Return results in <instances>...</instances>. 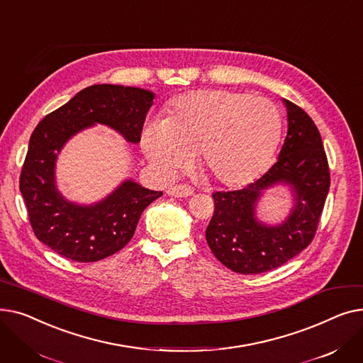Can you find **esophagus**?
I'll list each match as a JSON object with an SVG mask.
<instances>
[{"mask_svg":"<svg viewBox=\"0 0 363 363\" xmlns=\"http://www.w3.org/2000/svg\"><path fill=\"white\" fill-rule=\"evenodd\" d=\"M167 194L174 196V197H189L194 194V188H191L186 184H179V185H172L167 188Z\"/></svg>","mask_w":363,"mask_h":363,"instance_id":"1","label":"esophagus"}]
</instances>
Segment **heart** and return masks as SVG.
<instances>
[{"mask_svg": "<svg viewBox=\"0 0 363 363\" xmlns=\"http://www.w3.org/2000/svg\"><path fill=\"white\" fill-rule=\"evenodd\" d=\"M282 135L274 103L252 94L201 89L172 100L159 123L143 132V148L162 174L174 175L197 157L201 174L218 186L253 182L272 160Z\"/></svg>", "mask_w": 363, "mask_h": 363, "instance_id": "obj_1", "label": "heart"}]
</instances>
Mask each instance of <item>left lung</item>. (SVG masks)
<instances>
[{"label":"left lung","mask_w":363,"mask_h":363,"mask_svg":"<svg viewBox=\"0 0 363 363\" xmlns=\"http://www.w3.org/2000/svg\"><path fill=\"white\" fill-rule=\"evenodd\" d=\"M284 103L289 132L277 163L242 189L212 194L215 212L206 240L215 257L237 274L268 272L297 256L315 238L325 206L331 178L320 133L301 107ZM277 182L294 186L296 206L282 225L264 227L254 219V203L263 189Z\"/></svg>","instance_id":"left-lung-1"}]
</instances>
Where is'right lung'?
I'll return each mask as SVG.
<instances>
[{
    "label": "right lung",
    "instance_id": "right-lung-1",
    "mask_svg": "<svg viewBox=\"0 0 363 363\" xmlns=\"http://www.w3.org/2000/svg\"><path fill=\"white\" fill-rule=\"evenodd\" d=\"M155 94L121 85H92L38 123L21 172L32 231L51 250L74 262H97L129 242L144 208L163 196L126 181L104 201L82 207L55 189L54 163L63 144L81 129L104 123L130 143L141 141Z\"/></svg>",
    "mask_w": 363,
    "mask_h": 363
}]
</instances>
